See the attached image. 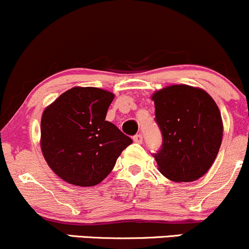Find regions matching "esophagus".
Returning a JSON list of instances; mask_svg holds the SVG:
<instances>
[{
    "instance_id": "1",
    "label": "esophagus",
    "mask_w": 249,
    "mask_h": 249,
    "mask_svg": "<svg viewBox=\"0 0 249 249\" xmlns=\"http://www.w3.org/2000/svg\"><path fill=\"white\" fill-rule=\"evenodd\" d=\"M133 142H142V136L141 133L139 134H136V136L133 137Z\"/></svg>"
}]
</instances>
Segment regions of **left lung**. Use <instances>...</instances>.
Here are the masks:
<instances>
[{"mask_svg": "<svg viewBox=\"0 0 249 249\" xmlns=\"http://www.w3.org/2000/svg\"><path fill=\"white\" fill-rule=\"evenodd\" d=\"M156 122L162 146L154 154L162 176L176 182L201 178L215 160L221 146V113L205 90L174 84L153 93Z\"/></svg>", "mask_w": 249, "mask_h": 249, "instance_id": "8db88e82", "label": "left lung"}]
</instances>
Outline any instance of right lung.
I'll list each match as a JSON object with an SVG mask.
<instances>
[{"instance_id": "add662e5", "label": "right lung", "mask_w": 249, "mask_h": 249, "mask_svg": "<svg viewBox=\"0 0 249 249\" xmlns=\"http://www.w3.org/2000/svg\"><path fill=\"white\" fill-rule=\"evenodd\" d=\"M115 95L92 87H75L44 108L41 150L59 178L76 186L99 184L115 167L117 158L132 142L105 121Z\"/></svg>"}]
</instances>
